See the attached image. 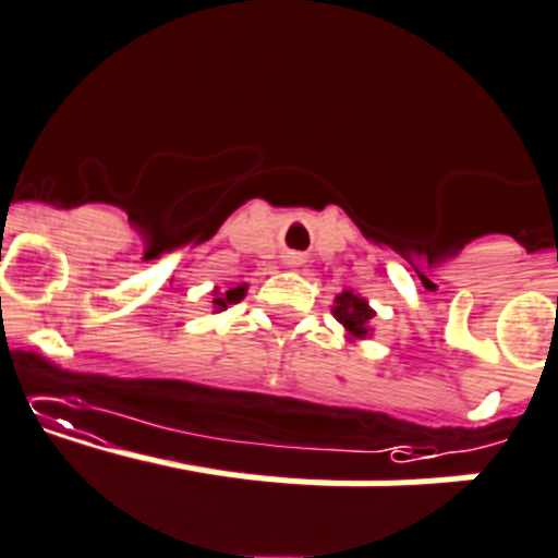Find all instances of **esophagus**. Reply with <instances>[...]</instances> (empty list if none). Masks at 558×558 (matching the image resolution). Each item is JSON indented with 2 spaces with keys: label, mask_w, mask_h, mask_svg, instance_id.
Instances as JSON below:
<instances>
[{
  "label": "esophagus",
  "mask_w": 558,
  "mask_h": 558,
  "mask_svg": "<svg viewBox=\"0 0 558 558\" xmlns=\"http://www.w3.org/2000/svg\"><path fill=\"white\" fill-rule=\"evenodd\" d=\"M284 265H288V268H301V265H304V257H301V254H284Z\"/></svg>",
  "instance_id": "obj_1"
}]
</instances>
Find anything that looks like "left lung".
Listing matches in <instances>:
<instances>
[{"mask_svg": "<svg viewBox=\"0 0 558 558\" xmlns=\"http://www.w3.org/2000/svg\"><path fill=\"white\" fill-rule=\"evenodd\" d=\"M331 315L337 317L339 326L344 328V337H348L350 342H362V339H369L375 333V310L369 306V301L364 299V295L353 293V290H342V293L333 299Z\"/></svg>", "mask_w": 558, "mask_h": 558, "instance_id": "obj_1", "label": "left lung"}]
</instances>
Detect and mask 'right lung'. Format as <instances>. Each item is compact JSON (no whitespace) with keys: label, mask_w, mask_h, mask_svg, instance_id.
Segmentation results:
<instances>
[{"label":"right lung","mask_w":558,"mask_h":558,"mask_svg":"<svg viewBox=\"0 0 558 558\" xmlns=\"http://www.w3.org/2000/svg\"><path fill=\"white\" fill-rule=\"evenodd\" d=\"M248 284H238V288H230V290H219L214 288V299H210V306H214V312H225L227 306L238 304V301H243V295H246Z\"/></svg>","instance_id":"add662e5"}]
</instances>
